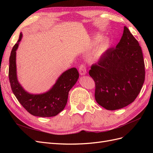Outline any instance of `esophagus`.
<instances>
[{"label": "esophagus", "mask_w": 153, "mask_h": 153, "mask_svg": "<svg viewBox=\"0 0 153 153\" xmlns=\"http://www.w3.org/2000/svg\"><path fill=\"white\" fill-rule=\"evenodd\" d=\"M79 73L81 75H84L86 73V68L85 64H82L79 66Z\"/></svg>", "instance_id": "esophagus-1"}]
</instances>
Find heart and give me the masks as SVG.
I'll return each instance as SVG.
<instances>
[{
    "label": "heart",
    "mask_w": 153,
    "mask_h": 153,
    "mask_svg": "<svg viewBox=\"0 0 153 153\" xmlns=\"http://www.w3.org/2000/svg\"><path fill=\"white\" fill-rule=\"evenodd\" d=\"M102 38H103V36L101 34H98L96 36V37L94 39V41L95 43L98 42V41H100ZM108 41L106 40L102 41L98 45V46H97L96 48L94 49V50L93 51V52H92V57L94 58L99 57L100 55L108 48Z\"/></svg>",
    "instance_id": "1"
}]
</instances>
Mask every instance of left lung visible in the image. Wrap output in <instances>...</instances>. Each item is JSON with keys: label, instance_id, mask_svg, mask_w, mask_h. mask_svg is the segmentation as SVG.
<instances>
[{"label": "left lung", "instance_id": "left-lung-1", "mask_svg": "<svg viewBox=\"0 0 153 153\" xmlns=\"http://www.w3.org/2000/svg\"><path fill=\"white\" fill-rule=\"evenodd\" d=\"M89 73L95 82V100L106 110L135 101L145 80V64L140 46L126 27L116 47L106 50Z\"/></svg>", "mask_w": 153, "mask_h": 153}]
</instances>
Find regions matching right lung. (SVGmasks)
I'll use <instances>...</instances> for the list:
<instances>
[{
    "label": "right lung",
    "mask_w": 153,
    "mask_h": 153,
    "mask_svg": "<svg viewBox=\"0 0 153 153\" xmlns=\"http://www.w3.org/2000/svg\"><path fill=\"white\" fill-rule=\"evenodd\" d=\"M22 37V34L20 33L10 57L9 79L12 91L23 107L31 115L42 117L55 116L65 107L69 91L75 84L79 73L75 68L69 69L62 74L55 84L47 92L37 95L29 94L23 89L16 77V50Z\"/></svg>",
    "instance_id": "obj_1"
}]
</instances>
